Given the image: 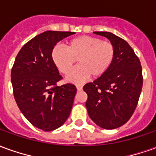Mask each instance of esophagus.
Returning <instances> with one entry per match:
<instances>
[{"mask_svg": "<svg viewBox=\"0 0 156 156\" xmlns=\"http://www.w3.org/2000/svg\"><path fill=\"white\" fill-rule=\"evenodd\" d=\"M76 88H77V89H78V91H80V90H82V88H83V85H82V84H77V85H76Z\"/></svg>", "mask_w": 156, "mask_h": 156, "instance_id": "1", "label": "esophagus"}]
</instances>
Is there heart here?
<instances>
[{
	"instance_id": "obj_1",
	"label": "heart",
	"mask_w": 156,
	"mask_h": 156,
	"mask_svg": "<svg viewBox=\"0 0 156 156\" xmlns=\"http://www.w3.org/2000/svg\"><path fill=\"white\" fill-rule=\"evenodd\" d=\"M114 44L101 38L80 36L67 43V48L56 46L51 51V59L63 74H67L78 60L79 63L67 76L72 83H82L90 76L97 78L108 71L114 61Z\"/></svg>"
}]
</instances>
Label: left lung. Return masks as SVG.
I'll list each match as a JSON object with an SVG mask.
<instances>
[{
	"instance_id": "obj_1",
	"label": "left lung",
	"mask_w": 156,
	"mask_h": 156,
	"mask_svg": "<svg viewBox=\"0 0 156 156\" xmlns=\"http://www.w3.org/2000/svg\"><path fill=\"white\" fill-rule=\"evenodd\" d=\"M105 37L115 48L114 61L105 74L83 86L88 94L86 108L92 120L105 129L124 125L137 107L143 76L140 61L127 41L108 32Z\"/></svg>"
}]
</instances>
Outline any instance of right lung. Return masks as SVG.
I'll return each mask as SVG.
<instances>
[{
    "label": "right lung",
    "instance_id": "right-lung-1",
    "mask_svg": "<svg viewBox=\"0 0 156 156\" xmlns=\"http://www.w3.org/2000/svg\"><path fill=\"white\" fill-rule=\"evenodd\" d=\"M72 32L47 31L27 41L15 59L11 73L13 94L27 119L43 131L58 129L67 120L77 88L58 86L62 76L51 59L55 45Z\"/></svg>",
    "mask_w": 156,
    "mask_h": 156
}]
</instances>
